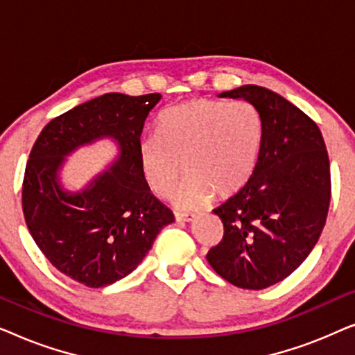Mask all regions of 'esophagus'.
Instances as JSON below:
<instances>
[{
  "mask_svg": "<svg viewBox=\"0 0 355 355\" xmlns=\"http://www.w3.org/2000/svg\"><path fill=\"white\" fill-rule=\"evenodd\" d=\"M174 218H176V221H179V223H192V221H196L197 216L193 215V213H176Z\"/></svg>",
  "mask_w": 355,
  "mask_h": 355,
  "instance_id": "1",
  "label": "esophagus"
}]
</instances>
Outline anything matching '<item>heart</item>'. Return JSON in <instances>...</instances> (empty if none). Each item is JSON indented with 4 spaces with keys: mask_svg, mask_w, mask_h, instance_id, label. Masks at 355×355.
Segmentation results:
<instances>
[{
    "mask_svg": "<svg viewBox=\"0 0 355 355\" xmlns=\"http://www.w3.org/2000/svg\"><path fill=\"white\" fill-rule=\"evenodd\" d=\"M157 134L137 145L144 182L158 197H169L184 169L187 182L174 197L192 210L213 197L230 198L250 181L259 159L263 125L249 101L198 98L169 108Z\"/></svg>",
    "mask_w": 355,
    "mask_h": 355,
    "instance_id": "b5f03b06",
    "label": "heart"
}]
</instances>
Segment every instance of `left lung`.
<instances>
[{"mask_svg": "<svg viewBox=\"0 0 355 355\" xmlns=\"http://www.w3.org/2000/svg\"><path fill=\"white\" fill-rule=\"evenodd\" d=\"M218 96L254 105L263 135L250 181L213 210L225 236L207 260L237 288L265 289L299 268L318 242L331 198L328 152L318 125L275 92L242 85Z\"/></svg>", "mask_w": 355, "mask_h": 355, "instance_id": "left-lung-1", "label": "left lung"}]
</instances>
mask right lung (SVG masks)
Returning a JSON list of instances; mask_svg holds the SVG:
<instances>
[{
    "label": "right lung",
    "mask_w": 355,
    "mask_h": 355,
    "mask_svg": "<svg viewBox=\"0 0 355 355\" xmlns=\"http://www.w3.org/2000/svg\"><path fill=\"white\" fill-rule=\"evenodd\" d=\"M159 94H105L50 121L26 166L22 210L50 263L77 283L105 288L137 268L164 226L174 221L144 182L137 145ZM111 138L119 157L80 191L62 187L65 157Z\"/></svg>",
    "instance_id": "obj_1"
}]
</instances>
